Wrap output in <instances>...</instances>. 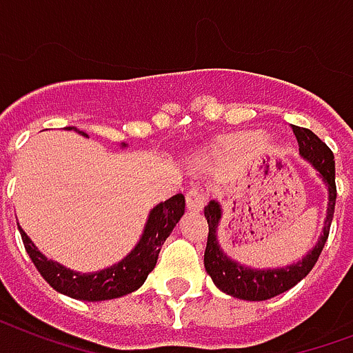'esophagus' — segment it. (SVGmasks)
<instances>
[{
	"label": "esophagus",
	"instance_id": "34e87169",
	"mask_svg": "<svg viewBox=\"0 0 353 353\" xmlns=\"http://www.w3.org/2000/svg\"><path fill=\"white\" fill-rule=\"evenodd\" d=\"M205 203H206V193L203 192V190H199V188H192V190L186 193L188 210H192V212L203 210Z\"/></svg>",
	"mask_w": 353,
	"mask_h": 353
}]
</instances>
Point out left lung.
I'll list each match as a JSON object with an SVG mask.
<instances>
[{"mask_svg": "<svg viewBox=\"0 0 353 353\" xmlns=\"http://www.w3.org/2000/svg\"><path fill=\"white\" fill-rule=\"evenodd\" d=\"M294 136L298 139L299 154L307 161H311L316 167L325 186L330 190V203H327V217H325L324 232L318 240L311 253L301 259L296 264L279 270H253V268L242 266L238 262L230 261L225 255L223 249L219 248L216 238V229L219 219H221V208L216 201H210L205 206V217L208 221V238H206L205 249V268L206 274L210 275L214 285L219 290H223L234 298L248 299V301H264V299L275 298L279 294L287 292L296 287L299 281L303 279L316 264L318 256L322 253L327 236H330V227L335 214V201H337V186H335V158L331 148L325 145L316 134H312L309 128L292 126Z\"/></svg>", "mask_w": 353, "mask_h": 353, "instance_id": "obj_1", "label": "left lung"}]
</instances>
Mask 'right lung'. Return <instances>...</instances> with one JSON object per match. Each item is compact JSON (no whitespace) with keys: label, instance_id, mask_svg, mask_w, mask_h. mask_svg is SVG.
<instances>
[{"label":"right lung","instance_id":"obj_1","mask_svg":"<svg viewBox=\"0 0 353 353\" xmlns=\"http://www.w3.org/2000/svg\"><path fill=\"white\" fill-rule=\"evenodd\" d=\"M66 130H72V126H66ZM76 132L81 136H87L85 132H79V130ZM184 208H186V199L182 193H176L171 199L154 206L148 216L141 240L134 248V251L115 266L105 268L102 272H94V274H78L72 270H66L57 262L48 261L35 248V243L29 240L28 234L20 227L18 229L22 234L23 248L28 251L29 259L33 261L35 268L41 272L50 287L68 298L83 299V301H104V299L121 298V296L134 292L147 281L148 274L154 270L161 245L171 234L174 225L179 223Z\"/></svg>","mask_w":353,"mask_h":353}]
</instances>
